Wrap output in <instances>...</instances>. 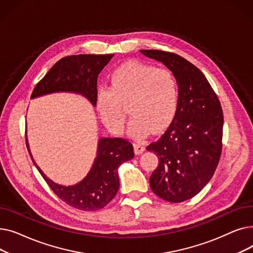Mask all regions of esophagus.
I'll return each instance as SVG.
<instances>
[{
  "label": "esophagus",
  "mask_w": 253,
  "mask_h": 253,
  "mask_svg": "<svg viewBox=\"0 0 253 253\" xmlns=\"http://www.w3.org/2000/svg\"><path fill=\"white\" fill-rule=\"evenodd\" d=\"M134 150H135L136 154H141L145 150L144 143L142 141H140V140L134 141Z\"/></svg>",
  "instance_id": "1"
}]
</instances>
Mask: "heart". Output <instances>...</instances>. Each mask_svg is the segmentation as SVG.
Instances as JSON below:
<instances>
[{
    "mask_svg": "<svg viewBox=\"0 0 253 253\" xmlns=\"http://www.w3.org/2000/svg\"><path fill=\"white\" fill-rule=\"evenodd\" d=\"M179 102L177 79L170 70L142 62H130L117 69L110 87L97 91L96 108L104 125L121 133L127 117L133 116L130 132L142 137L152 129L160 131L174 118Z\"/></svg>",
    "mask_w": 253,
    "mask_h": 253,
    "instance_id": "obj_1",
    "label": "heart"
}]
</instances>
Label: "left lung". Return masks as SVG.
<instances>
[{"instance_id":"left-lung-1","label":"left lung","mask_w":253,"mask_h":253,"mask_svg":"<svg viewBox=\"0 0 253 253\" xmlns=\"http://www.w3.org/2000/svg\"><path fill=\"white\" fill-rule=\"evenodd\" d=\"M163 62L179 86L175 116L164 134L147 150L159 157L150 177L152 191L172 203L183 202L200 192L213 176L222 149L223 114L206 77L193 63L175 53L140 50Z\"/></svg>"}]
</instances>
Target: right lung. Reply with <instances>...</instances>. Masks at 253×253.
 <instances>
[{
  "mask_svg": "<svg viewBox=\"0 0 253 253\" xmlns=\"http://www.w3.org/2000/svg\"><path fill=\"white\" fill-rule=\"evenodd\" d=\"M114 54H79L65 56L52 66L40 81L31 98L52 92H77L96 105L97 78ZM50 189L68 205L83 211H95L108 205L118 193V167L134 157L133 145L127 138H100L95 161L87 176L75 185L64 187L50 180L35 163Z\"/></svg>",
  "mask_w": 253,
  "mask_h": 253,
  "instance_id": "1",
  "label": "right lung"
}]
</instances>
